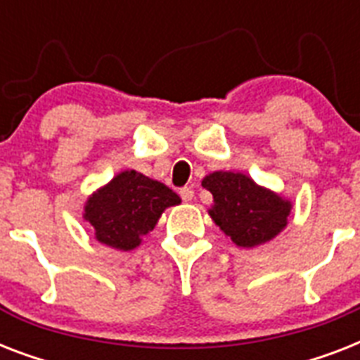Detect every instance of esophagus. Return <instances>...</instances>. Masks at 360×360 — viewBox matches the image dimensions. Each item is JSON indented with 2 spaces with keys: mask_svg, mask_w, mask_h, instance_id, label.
Wrapping results in <instances>:
<instances>
[{
  "mask_svg": "<svg viewBox=\"0 0 360 360\" xmlns=\"http://www.w3.org/2000/svg\"><path fill=\"white\" fill-rule=\"evenodd\" d=\"M181 198H183V202H191L192 198H194V191H192L191 186H183L179 191Z\"/></svg>",
  "mask_w": 360,
  "mask_h": 360,
  "instance_id": "34e87169",
  "label": "esophagus"
}]
</instances>
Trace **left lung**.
<instances>
[{
	"instance_id": "8db88e82",
	"label": "left lung",
	"mask_w": 360,
	"mask_h": 360,
	"mask_svg": "<svg viewBox=\"0 0 360 360\" xmlns=\"http://www.w3.org/2000/svg\"><path fill=\"white\" fill-rule=\"evenodd\" d=\"M202 185L214 198L211 219L237 246L252 248L267 243L288 224L290 202L257 186L246 175L214 172Z\"/></svg>"
}]
</instances>
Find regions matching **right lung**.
Masks as SVG:
<instances>
[{"mask_svg": "<svg viewBox=\"0 0 360 360\" xmlns=\"http://www.w3.org/2000/svg\"><path fill=\"white\" fill-rule=\"evenodd\" d=\"M181 198L172 188L134 169L115 175L86 203V220L101 243L130 250L155 228L158 217Z\"/></svg>", "mask_w": 360, "mask_h": 360, "instance_id": "1", "label": "right lung"}]
</instances>
